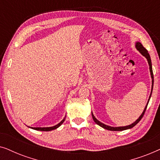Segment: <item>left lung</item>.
I'll return each mask as SVG.
<instances>
[{
	"instance_id": "8db88e82",
	"label": "left lung",
	"mask_w": 160,
	"mask_h": 160,
	"mask_svg": "<svg viewBox=\"0 0 160 160\" xmlns=\"http://www.w3.org/2000/svg\"><path fill=\"white\" fill-rule=\"evenodd\" d=\"M135 48L138 50L140 52V53H141L142 55L145 57V58L147 59V61H148V65H149V70H150V73H151V77H152V91H151V94H150V96H149V98H148V102H147V104H146V106L145 107V108H144V110L143 111V113H141V115L140 116L138 119L135 122H133L132 124H130V125H128V126H124V127H111V126H108V125H106V124H105L103 123H102V122H100V121H98V120L96 119L95 117V116L93 115L92 112V119L94 120V122H95L96 124H98V125L102 127V128L104 129H106V130H111V131H122V130H128V129H130L133 128V127L136 125V124L138 123V122L141 121V119L143 118L144 113H145V111L146 110V108H147V106H148V102H149V100L151 98V96H152V90H153V86H154V74H153V71H152V60H151V58H150V55L148 53V51L146 50L145 48L143 47V45L141 44L140 42H136L135 43Z\"/></svg>"
}]
</instances>
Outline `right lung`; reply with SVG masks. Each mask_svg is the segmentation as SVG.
<instances>
[{"label": "right lung", "instance_id": "1", "mask_svg": "<svg viewBox=\"0 0 160 160\" xmlns=\"http://www.w3.org/2000/svg\"><path fill=\"white\" fill-rule=\"evenodd\" d=\"M65 119V117L64 119H63L62 121H61L60 123L56 124L55 126H53V127H49V128H31V127H29L30 128H32L33 129V130H40V131H51V130H55V129L58 128L59 127H60L61 124H62L63 122H64Z\"/></svg>", "mask_w": 160, "mask_h": 160}]
</instances>
